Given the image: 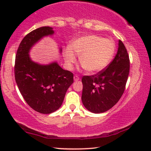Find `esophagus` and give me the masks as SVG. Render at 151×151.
Wrapping results in <instances>:
<instances>
[{
    "instance_id": "34e87169",
    "label": "esophagus",
    "mask_w": 151,
    "mask_h": 151,
    "mask_svg": "<svg viewBox=\"0 0 151 151\" xmlns=\"http://www.w3.org/2000/svg\"><path fill=\"white\" fill-rule=\"evenodd\" d=\"M73 79H74V81H78V80H80V78L78 77V76H74Z\"/></svg>"
}]
</instances>
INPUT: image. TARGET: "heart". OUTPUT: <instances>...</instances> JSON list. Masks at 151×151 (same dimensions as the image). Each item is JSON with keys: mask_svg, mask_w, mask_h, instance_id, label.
<instances>
[{"mask_svg": "<svg viewBox=\"0 0 151 151\" xmlns=\"http://www.w3.org/2000/svg\"><path fill=\"white\" fill-rule=\"evenodd\" d=\"M71 48L80 56V63L86 72L96 73L104 69L114 55L115 44L111 39L96 35H88L76 39ZM70 48H67L64 57L69 67L76 62V56Z\"/></svg>", "mask_w": 151, "mask_h": 151, "instance_id": "b5f03b06", "label": "heart"}]
</instances>
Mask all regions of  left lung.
Segmentation results:
<instances>
[{"mask_svg":"<svg viewBox=\"0 0 151 151\" xmlns=\"http://www.w3.org/2000/svg\"><path fill=\"white\" fill-rule=\"evenodd\" d=\"M130 60L124 45L119 40L114 59L96 75L82 77V101L91 112L101 113L112 108L125 90L129 74Z\"/></svg>","mask_w":151,"mask_h":151,"instance_id":"obj_1","label":"left lung"}]
</instances>
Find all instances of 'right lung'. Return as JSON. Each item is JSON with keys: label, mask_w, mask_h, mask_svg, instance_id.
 I'll return each mask as SVG.
<instances>
[{"label": "right lung", "mask_w": 151, "mask_h": 151, "mask_svg": "<svg viewBox=\"0 0 151 151\" xmlns=\"http://www.w3.org/2000/svg\"><path fill=\"white\" fill-rule=\"evenodd\" d=\"M53 33L52 27H42L26 35L18 47L14 66L20 93L31 108L42 114L54 112L61 106L66 92L73 82V74L62 69L58 63L39 65L29 55L34 44Z\"/></svg>", "instance_id": "1"}]
</instances>
